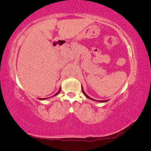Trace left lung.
Here are the masks:
<instances>
[{"mask_svg": "<svg viewBox=\"0 0 151 151\" xmlns=\"http://www.w3.org/2000/svg\"><path fill=\"white\" fill-rule=\"evenodd\" d=\"M82 93H83V94L84 95V96L86 97V98H88V99H90V100H91L96 101V102H107V101H109V100H94V99H93L91 98H90L89 96H87V95L85 93V92H84V91L83 89V87H82Z\"/></svg>", "mask_w": 151, "mask_h": 151, "instance_id": "8db88e82", "label": "left lung"}]
</instances>
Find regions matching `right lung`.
<instances>
[{
    "instance_id": "add662e5",
    "label": "right lung",
    "mask_w": 151,
    "mask_h": 151,
    "mask_svg": "<svg viewBox=\"0 0 151 151\" xmlns=\"http://www.w3.org/2000/svg\"><path fill=\"white\" fill-rule=\"evenodd\" d=\"M60 91H61V88H60V89H59V91H58V92L56 93H55V94L54 95V96H53L52 97H53V96H57V95H58V94L60 92ZM48 98H39V100H46V99H48Z\"/></svg>"
}]
</instances>
